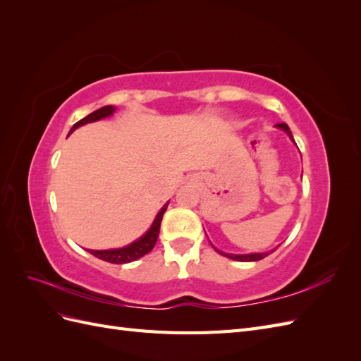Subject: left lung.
I'll list each match as a JSON object with an SVG mask.
<instances>
[{
	"instance_id": "8db88e82",
	"label": "left lung",
	"mask_w": 361,
	"mask_h": 361,
	"mask_svg": "<svg viewBox=\"0 0 361 361\" xmlns=\"http://www.w3.org/2000/svg\"><path fill=\"white\" fill-rule=\"evenodd\" d=\"M280 129H283L285 130V133L290 137V140H293V137H292V134H290V129H289V126L286 125V123H279L277 125ZM216 250V248H215ZM218 253L220 255H223V256H226V257H228V259H232V260H239V262H256V260H260V259H264V257H267L269 253H251V255H227V253H223V251H220V250H216ZM272 253V251H271Z\"/></svg>"
}]
</instances>
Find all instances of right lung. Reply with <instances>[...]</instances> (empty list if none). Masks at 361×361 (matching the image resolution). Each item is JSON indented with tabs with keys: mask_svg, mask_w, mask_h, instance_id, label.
<instances>
[{
	"mask_svg": "<svg viewBox=\"0 0 361 361\" xmlns=\"http://www.w3.org/2000/svg\"><path fill=\"white\" fill-rule=\"evenodd\" d=\"M116 111V108L113 105H106V106H102L99 108V110H96L93 113H90L87 117L81 118L80 122H76L71 133L72 134L73 130L76 128H80L85 123H92V122H96V120H101L104 117H108L111 116L113 113ZM167 206L169 203H166L162 206V209L158 212L157 218L154 220V223H152L149 231L141 236L140 239H137L135 243L129 244L123 248H113V250H89V253L93 255L94 257L101 259V260H105V262H110V264H129V262H134L140 257H143L145 255H147L149 251L155 247L157 241H158V235H159V228H161V221H162V216H164V212L167 211Z\"/></svg>",
	"mask_w": 361,
	"mask_h": 361,
	"instance_id": "right-lung-1",
	"label": "right lung"
}]
</instances>
